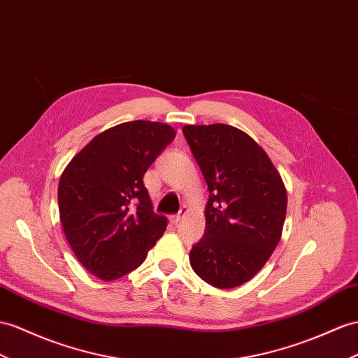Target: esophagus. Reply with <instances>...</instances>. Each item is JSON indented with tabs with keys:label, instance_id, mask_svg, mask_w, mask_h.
<instances>
[{
	"label": "esophagus",
	"instance_id": "obj_1",
	"mask_svg": "<svg viewBox=\"0 0 358 358\" xmlns=\"http://www.w3.org/2000/svg\"><path fill=\"white\" fill-rule=\"evenodd\" d=\"M186 215V208H181L180 210V213H177V215H172L171 216V222H173V224H178L180 221H181V217Z\"/></svg>",
	"mask_w": 358,
	"mask_h": 358
}]
</instances>
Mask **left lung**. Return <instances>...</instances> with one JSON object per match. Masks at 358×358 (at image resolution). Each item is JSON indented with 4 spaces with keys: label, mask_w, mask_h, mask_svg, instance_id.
Segmentation results:
<instances>
[{
    "label": "left lung",
    "mask_w": 358,
    "mask_h": 358,
    "mask_svg": "<svg viewBox=\"0 0 358 358\" xmlns=\"http://www.w3.org/2000/svg\"><path fill=\"white\" fill-rule=\"evenodd\" d=\"M182 134L208 187L206 231L190 266L217 289L250 281L280 242L287 194L252 137L225 124L185 125Z\"/></svg>",
    "instance_id": "8db88e82"
}]
</instances>
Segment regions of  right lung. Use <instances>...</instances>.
I'll list each match as a JSON object with an SVG mask.
<instances>
[{"label":"right lung","instance_id":"right-lung-1","mask_svg":"<svg viewBox=\"0 0 358 358\" xmlns=\"http://www.w3.org/2000/svg\"><path fill=\"white\" fill-rule=\"evenodd\" d=\"M173 128L131 121L94 137L59 181L60 222L80 263L112 281L139 268L166 230L143 176L173 141Z\"/></svg>","mask_w":358,"mask_h":358}]
</instances>
